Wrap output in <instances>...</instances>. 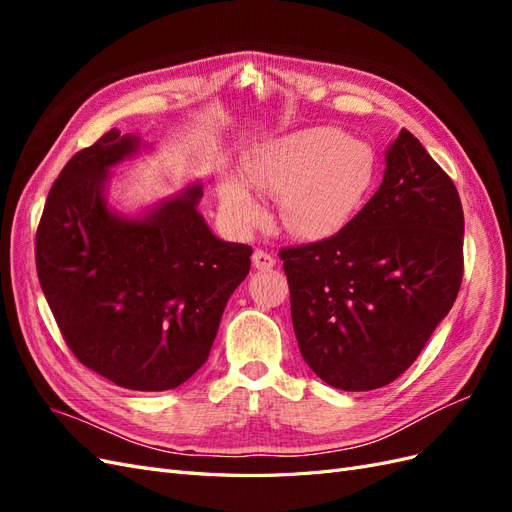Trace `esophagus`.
Listing matches in <instances>:
<instances>
[{
  "instance_id": "obj_1",
  "label": "esophagus",
  "mask_w": 512,
  "mask_h": 512,
  "mask_svg": "<svg viewBox=\"0 0 512 512\" xmlns=\"http://www.w3.org/2000/svg\"><path fill=\"white\" fill-rule=\"evenodd\" d=\"M275 262H277V260H275L271 254L262 252V250H256V252L252 254V265H254V269H258V271H269V269H273Z\"/></svg>"
}]
</instances>
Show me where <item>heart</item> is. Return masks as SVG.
Listing matches in <instances>:
<instances>
[{"instance_id": "b5f03b06", "label": "heart", "mask_w": 512, "mask_h": 512, "mask_svg": "<svg viewBox=\"0 0 512 512\" xmlns=\"http://www.w3.org/2000/svg\"><path fill=\"white\" fill-rule=\"evenodd\" d=\"M235 173L218 179L226 218L241 230L258 226L265 207L251 190L280 196L288 235L322 241L344 230L376 185L378 160L367 143L337 128H303L254 145Z\"/></svg>"}]
</instances>
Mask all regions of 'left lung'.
Returning <instances> with one entry per match:
<instances>
[{
    "label": "left lung",
    "instance_id": "obj_1",
    "mask_svg": "<svg viewBox=\"0 0 512 512\" xmlns=\"http://www.w3.org/2000/svg\"><path fill=\"white\" fill-rule=\"evenodd\" d=\"M378 192L337 235L280 252L299 350L342 391L391 384L451 312L463 275L455 183L401 130Z\"/></svg>",
    "mask_w": 512,
    "mask_h": 512
}]
</instances>
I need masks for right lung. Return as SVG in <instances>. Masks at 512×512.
Listing matches in <instances>:
<instances>
[{
	"mask_svg": "<svg viewBox=\"0 0 512 512\" xmlns=\"http://www.w3.org/2000/svg\"><path fill=\"white\" fill-rule=\"evenodd\" d=\"M151 149L113 128L76 153L46 198L36 267L76 359L123 389L156 393L209 359L252 247L213 235L198 179L138 211L113 207V168Z\"/></svg>",
	"mask_w": 512,
	"mask_h": 512,
	"instance_id": "add662e5",
	"label": "right lung"
}]
</instances>
